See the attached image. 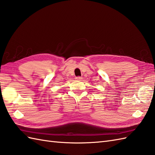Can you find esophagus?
<instances>
[{"mask_svg":"<svg viewBox=\"0 0 155 155\" xmlns=\"http://www.w3.org/2000/svg\"><path fill=\"white\" fill-rule=\"evenodd\" d=\"M82 77H77L76 78H75V79H76L77 81H81L82 80Z\"/></svg>","mask_w":155,"mask_h":155,"instance_id":"esophagus-1","label":"esophagus"}]
</instances>
